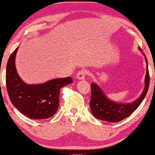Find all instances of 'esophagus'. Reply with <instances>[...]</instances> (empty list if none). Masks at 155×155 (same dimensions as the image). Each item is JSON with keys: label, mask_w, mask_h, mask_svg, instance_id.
I'll return each mask as SVG.
<instances>
[{"label": "esophagus", "mask_w": 155, "mask_h": 155, "mask_svg": "<svg viewBox=\"0 0 155 155\" xmlns=\"http://www.w3.org/2000/svg\"><path fill=\"white\" fill-rule=\"evenodd\" d=\"M86 74H87V72L85 70L79 71L76 74V78H77L79 80L84 79V77L85 76H86Z\"/></svg>", "instance_id": "esophagus-1"}]
</instances>
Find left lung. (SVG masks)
<instances>
[{"label": "left lung", "instance_id": "8db88e82", "mask_svg": "<svg viewBox=\"0 0 155 155\" xmlns=\"http://www.w3.org/2000/svg\"><path fill=\"white\" fill-rule=\"evenodd\" d=\"M145 58L147 62L145 87L140 97L133 103L123 104L114 102L106 97L98 85L95 83L91 84V99L90 106L92 114L95 118L106 122H118L129 117L140 106L147 95L149 85L148 62L147 58Z\"/></svg>", "mask_w": 155, "mask_h": 155}]
</instances>
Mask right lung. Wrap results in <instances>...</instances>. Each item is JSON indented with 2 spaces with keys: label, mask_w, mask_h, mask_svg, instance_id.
I'll return each mask as SVG.
<instances>
[{
  "label": "right lung",
  "mask_w": 155,
  "mask_h": 155,
  "mask_svg": "<svg viewBox=\"0 0 155 155\" xmlns=\"http://www.w3.org/2000/svg\"><path fill=\"white\" fill-rule=\"evenodd\" d=\"M18 47L12 52L6 65V81L12 104L21 113L33 120L52 117L59 106L60 90L72 83L71 77L49 80L40 84H27L20 79L15 66Z\"/></svg>",
  "instance_id": "right-lung-1"
}]
</instances>
